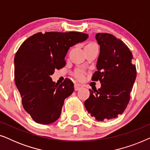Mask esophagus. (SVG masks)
Returning <instances> with one entry per match:
<instances>
[{
	"mask_svg": "<svg viewBox=\"0 0 150 150\" xmlns=\"http://www.w3.org/2000/svg\"><path fill=\"white\" fill-rule=\"evenodd\" d=\"M83 88V85H80V84H75L74 85V89L76 91H78V90L81 89Z\"/></svg>",
	"mask_w": 150,
	"mask_h": 150,
	"instance_id": "1",
	"label": "esophagus"
}]
</instances>
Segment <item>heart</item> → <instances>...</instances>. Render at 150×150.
<instances>
[{"label": "heart", "instance_id": "heart-1", "mask_svg": "<svg viewBox=\"0 0 150 150\" xmlns=\"http://www.w3.org/2000/svg\"><path fill=\"white\" fill-rule=\"evenodd\" d=\"M87 46H96V44H93V43H91V44H89L88 45H87ZM74 76L78 80H79V81H82V80H83L84 79H85V72H84L83 70H81V69H79V70H77V71H75Z\"/></svg>", "mask_w": 150, "mask_h": 150}]
</instances>
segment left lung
I'll list each match as a JSON object with an SVG mask.
<instances>
[{
    "label": "left lung",
    "instance_id": "left-lung-1",
    "mask_svg": "<svg viewBox=\"0 0 150 150\" xmlns=\"http://www.w3.org/2000/svg\"><path fill=\"white\" fill-rule=\"evenodd\" d=\"M96 39L100 50L98 70L92 81L101 83L98 90L89 89L85 102L87 112L97 121H106L122 114L130 101V94L137 77L132 54L122 40L109 33H97Z\"/></svg>",
    "mask_w": 150,
    "mask_h": 150
}]
</instances>
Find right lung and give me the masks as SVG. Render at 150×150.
I'll list each match as a JSON object with an SVG mask.
<instances>
[{
	"instance_id": "obj_1",
	"label": "right lung",
	"mask_w": 150,
	"mask_h": 150,
	"mask_svg": "<svg viewBox=\"0 0 150 150\" xmlns=\"http://www.w3.org/2000/svg\"><path fill=\"white\" fill-rule=\"evenodd\" d=\"M88 37L81 32L38 33L18 50L14 58L15 83L24 110L36 123L50 124L59 118L65 99L74 90V83L65 79L55 85L50 76L65 65L69 47Z\"/></svg>"
}]
</instances>
